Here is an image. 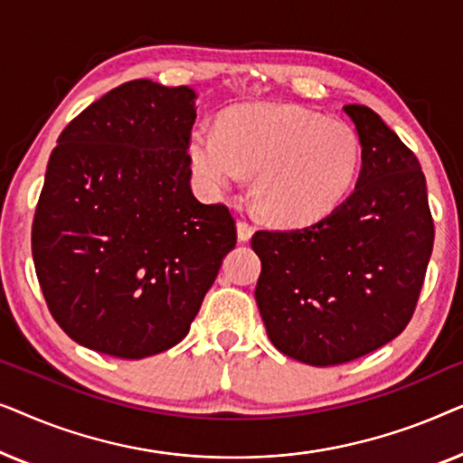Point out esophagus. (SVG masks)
I'll return each mask as SVG.
<instances>
[{"instance_id": "1", "label": "esophagus", "mask_w": 463, "mask_h": 463, "mask_svg": "<svg viewBox=\"0 0 463 463\" xmlns=\"http://www.w3.org/2000/svg\"><path fill=\"white\" fill-rule=\"evenodd\" d=\"M236 230H238L240 242H249V240L252 238V233H255V227H252L250 223H246V221H238Z\"/></svg>"}]
</instances>
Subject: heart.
<instances>
[{"instance_id":"heart-1","label":"heart","mask_w":463,"mask_h":463,"mask_svg":"<svg viewBox=\"0 0 463 463\" xmlns=\"http://www.w3.org/2000/svg\"><path fill=\"white\" fill-rule=\"evenodd\" d=\"M187 156L208 194L252 175V202L265 219L303 227L328 217L358 179L363 143L356 128L295 105L255 103L225 111L219 128L198 124Z\"/></svg>"}]
</instances>
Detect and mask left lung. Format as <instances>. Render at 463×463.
<instances>
[{
    "label": "left lung",
    "mask_w": 463,
    "mask_h": 463,
    "mask_svg": "<svg viewBox=\"0 0 463 463\" xmlns=\"http://www.w3.org/2000/svg\"><path fill=\"white\" fill-rule=\"evenodd\" d=\"M363 143L356 187L318 223L257 232L255 299L278 350L344 364L398 337L432 255L426 176L413 151L364 105H345Z\"/></svg>",
    "instance_id": "left-lung-1"
}]
</instances>
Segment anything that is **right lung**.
Instances as JSON below:
<instances>
[{"mask_svg":"<svg viewBox=\"0 0 463 463\" xmlns=\"http://www.w3.org/2000/svg\"><path fill=\"white\" fill-rule=\"evenodd\" d=\"M195 92L132 80L61 132L31 249L50 314L80 345L138 360L189 333L236 223L194 198Z\"/></svg>","mask_w":463,"mask_h":463,"instance_id":"right-lung-1","label":"right lung"}]
</instances>
